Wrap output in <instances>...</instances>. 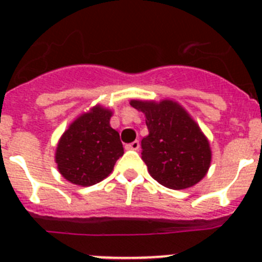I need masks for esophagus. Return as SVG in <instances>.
Listing matches in <instances>:
<instances>
[{"label": "esophagus", "instance_id": "1", "mask_svg": "<svg viewBox=\"0 0 262 262\" xmlns=\"http://www.w3.org/2000/svg\"><path fill=\"white\" fill-rule=\"evenodd\" d=\"M139 148H140V143H139L138 140H135V142L129 143V144L126 145V149H131V151H138Z\"/></svg>", "mask_w": 262, "mask_h": 262}]
</instances>
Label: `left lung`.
<instances>
[{"instance_id":"left-lung-1","label":"left lung","mask_w":262,"mask_h":262,"mask_svg":"<svg viewBox=\"0 0 262 262\" xmlns=\"http://www.w3.org/2000/svg\"><path fill=\"white\" fill-rule=\"evenodd\" d=\"M129 105L145 115L149 134L142 140V159L152 178L173 190L198 184L209 172L211 148L190 114L173 99H131Z\"/></svg>"}]
</instances>
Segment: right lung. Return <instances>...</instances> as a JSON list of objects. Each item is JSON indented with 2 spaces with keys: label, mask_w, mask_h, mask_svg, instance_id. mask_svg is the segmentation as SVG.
<instances>
[{
  "label": "right lung",
  "mask_w": 262,
  "mask_h": 262,
  "mask_svg": "<svg viewBox=\"0 0 262 262\" xmlns=\"http://www.w3.org/2000/svg\"><path fill=\"white\" fill-rule=\"evenodd\" d=\"M113 111L96 105L78 115L60 138L55 154L60 174L78 186L105 180L123 156L119 134L110 126Z\"/></svg>",
  "instance_id": "obj_1"
}]
</instances>
